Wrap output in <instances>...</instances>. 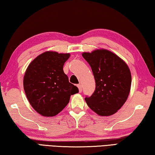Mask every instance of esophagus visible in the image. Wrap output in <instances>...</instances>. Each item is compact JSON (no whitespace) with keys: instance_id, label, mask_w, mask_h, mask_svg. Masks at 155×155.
I'll return each mask as SVG.
<instances>
[{"instance_id":"1","label":"esophagus","mask_w":155,"mask_h":155,"mask_svg":"<svg viewBox=\"0 0 155 155\" xmlns=\"http://www.w3.org/2000/svg\"><path fill=\"white\" fill-rule=\"evenodd\" d=\"M77 87L78 88V90H79V92H81V91H82V90H83L82 85H81V84H78V85H77Z\"/></svg>"}]
</instances>
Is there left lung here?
Instances as JSON below:
<instances>
[{
    "instance_id": "8db88e82",
    "label": "left lung",
    "mask_w": 155,
    "mask_h": 155,
    "mask_svg": "<svg viewBox=\"0 0 155 155\" xmlns=\"http://www.w3.org/2000/svg\"><path fill=\"white\" fill-rule=\"evenodd\" d=\"M96 81V89L85 97L88 107L101 116L114 114L127 101L131 85L127 64L118 56L105 49L83 52Z\"/></svg>"
}]
</instances>
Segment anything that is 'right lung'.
Wrapping results in <instances>:
<instances>
[{
	"label": "right lung",
	"mask_w": 155,
	"mask_h": 155,
	"mask_svg": "<svg viewBox=\"0 0 155 155\" xmlns=\"http://www.w3.org/2000/svg\"><path fill=\"white\" fill-rule=\"evenodd\" d=\"M69 53L47 51L28 65L23 85L28 102L43 116H54L69 103L70 96L78 89L70 83L63 67Z\"/></svg>",
	"instance_id": "right-lung-1"
}]
</instances>
